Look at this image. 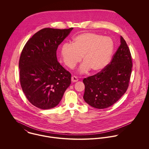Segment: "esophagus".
I'll use <instances>...</instances> for the list:
<instances>
[{
    "label": "esophagus",
    "instance_id": "34e87169",
    "mask_svg": "<svg viewBox=\"0 0 149 149\" xmlns=\"http://www.w3.org/2000/svg\"><path fill=\"white\" fill-rule=\"evenodd\" d=\"M77 81H78V79H77V77L76 76H73L72 77V82L75 83V82H77Z\"/></svg>",
    "mask_w": 149,
    "mask_h": 149
}]
</instances>
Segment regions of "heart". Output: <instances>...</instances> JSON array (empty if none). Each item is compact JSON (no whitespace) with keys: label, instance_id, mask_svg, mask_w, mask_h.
Segmentation results:
<instances>
[{"label":"heart","instance_id":"obj_1","mask_svg":"<svg viewBox=\"0 0 149 149\" xmlns=\"http://www.w3.org/2000/svg\"><path fill=\"white\" fill-rule=\"evenodd\" d=\"M114 49L111 38L95 33H84L75 37L72 44L65 43L61 47V57L64 64L73 68L81 60V73L89 69L97 72L108 64Z\"/></svg>","mask_w":149,"mask_h":149}]
</instances>
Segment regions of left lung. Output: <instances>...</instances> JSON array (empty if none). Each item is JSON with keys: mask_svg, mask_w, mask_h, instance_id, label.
Masks as SVG:
<instances>
[{"mask_svg": "<svg viewBox=\"0 0 149 149\" xmlns=\"http://www.w3.org/2000/svg\"><path fill=\"white\" fill-rule=\"evenodd\" d=\"M120 43L109 64L97 74L83 80V98L91 106L98 109L111 106L127 90L132 67V58L127 44L122 36Z\"/></svg>", "mask_w": 149, "mask_h": 149, "instance_id": "8db88e82", "label": "left lung"}]
</instances>
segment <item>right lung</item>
I'll return each instance as SVG.
<instances>
[{"label":"right lung","instance_id":"add662e5","mask_svg":"<svg viewBox=\"0 0 149 149\" xmlns=\"http://www.w3.org/2000/svg\"><path fill=\"white\" fill-rule=\"evenodd\" d=\"M73 28H45L25 44L19 61L22 89L28 100L43 109L57 106L71 83V74L57 58L59 45Z\"/></svg>","mask_w":149,"mask_h":149}]
</instances>
